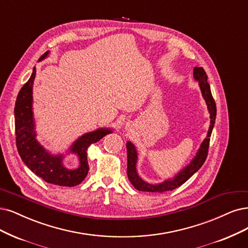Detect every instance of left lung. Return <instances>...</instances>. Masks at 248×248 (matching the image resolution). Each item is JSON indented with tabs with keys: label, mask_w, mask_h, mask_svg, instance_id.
I'll return each instance as SVG.
<instances>
[{
	"label": "left lung",
	"mask_w": 248,
	"mask_h": 248,
	"mask_svg": "<svg viewBox=\"0 0 248 248\" xmlns=\"http://www.w3.org/2000/svg\"><path fill=\"white\" fill-rule=\"evenodd\" d=\"M193 77L196 81H198V85L201 91V94L205 101L207 105V110L209 113L210 118V124L208 127V132L206 135V138L201 143L199 149L197 150L194 157L187 164L185 168H183L177 175L173 176L172 178L164 180L161 183H157V184H151L144 181L140 176L138 171H137V162H138V152L135 147V145L131 142H126V151H127V178H129L131 184L139 191H145V192H167L171 191L180 187L181 185L190 179L194 173L202 167L204 163L207 151H208V145L210 140V135H212L213 129L216 123V115H217V107L215 100L212 95V91H210L209 84L207 82V76L202 67H194L193 69Z\"/></svg>",
	"instance_id": "left-lung-1"
}]
</instances>
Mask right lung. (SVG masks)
Masks as SVG:
<instances>
[{"label":"right lung","mask_w":248,"mask_h":248,"mask_svg":"<svg viewBox=\"0 0 248 248\" xmlns=\"http://www.w3.org/2000/svg\"><path fill=\"white\" fill-rule=\"evenodd\" d=\"M50 52H46L39 61L49 56ZM35 78L33 69L30 79L18 93L15 108V135L17 150L22 161L36 176L42 178L49 184L58 186L73 187L84 181L89 171L87 149L91 144L97 143L112 130L108 127H100L93 132H89L71 144L68 150L64 153L52 154L36 140L35 122L32 110V86ZM66 154H76L80 161L77 169L69 170L62 164V159Z\"/></svg>","instance_id":"add662e5"}]
</instances>
